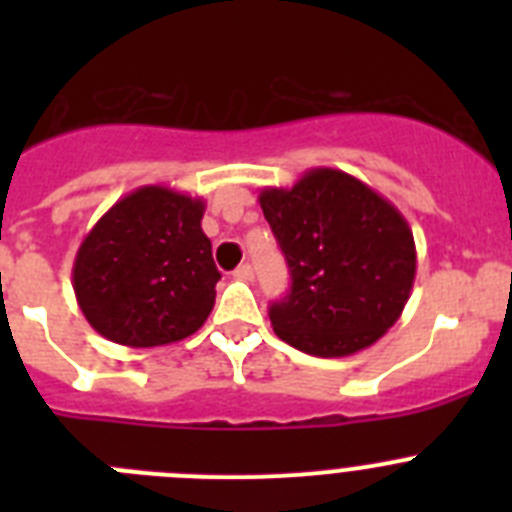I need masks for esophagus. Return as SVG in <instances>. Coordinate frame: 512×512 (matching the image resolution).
Masks as SVG:
<instances>
[{"label": "esophagus", "instance_id": "34e87169", "mask_svg": "<svg viewBox=\"0 0 512 512\" xmlns=\"http://www.w3.org/2000/svg\"><path fill=\"white\" fill-rule=\"evenodd\" d=\"M233 277L238 279V282H251L253 279V266L251 264H241L238 269L233 271Z\"/></svg>", "mask_w": 512, "mask_h": 512}]
</instances>
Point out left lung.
<instances>
[{
  "label": "left lung",
  "instance_id": "1",
  "mask_svg": "<svg viewBox=\"0 0 512 512\" xmlns=\"http://www.w3.org/2000/svg\"><path fill=\"white\" fill-rule=\"evenodd\" d=\"M261 210L292 287L269 307L274 333L310 356L359 354L397 323L415 282L413 230L369 184L310 169L292 189L266 187Z\"/></svg>",
  "mask_w": 512,
  "mask_h": 512
}]
</instances>
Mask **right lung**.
Segmentation results:
<instances>
[{"instance_id":"add662e5","label":"right lung","mask_w":512,"mask_h":512,"mask_svg":"<svg viewBox=\"0 0 512 512\" xmlns=\"http://www.w3.org/2000/svg\"><path fill=\"white\" fill-rule=\"evenodd\" d=\"M202 215L200 197L148 184L99 217L71 269L76 302L99 336L151 348L205 325L220 271Z\"/></svg>"}]
</instances>
